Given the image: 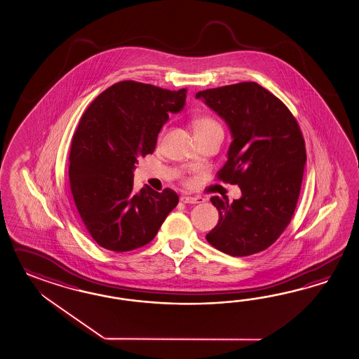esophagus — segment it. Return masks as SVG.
Returning <instances> with one entry per match:
<instances>
[{"mask_svg": "<svg viewBox=\"0 0 359 359\" xmlns=\"http://www.w3.org/2000/svg\"><path fill=\"white\" fill-rule=\"evenodd\" d=\"M180 201L184 202V203H202V202L205 201L202 197H191V196H182L180 197Z\"/></svg>", "mask_w": 359, "mask_h": 359, "instance_id": "obj_1", "label": "esophagus"}]
</instances>
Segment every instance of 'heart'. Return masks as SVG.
Instances as JSON below:
<instances>
[{
  "mask_svg": "<svg viewBox=\"0 0 359 359\" xmlns=\"http://www.w3.org/2000/svg\"><path fill=\"white\" fill-rule=\"evenodd\" d=\"M193 127H194V132L196 136L197 135H205L209 132L217 131V130H222L220 124H219L215 119H212L210 116H198L194 119L193 122Z\"/></svg>",
  "mask_w": 359,
  "mask_h": 359,
  "instance_id": "heart-1",
  "label": "heart"
}]
</instances>
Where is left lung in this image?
<instances>
[{
  "label": "left lung",
  "instance_id": "left-lung-1",
  "mask_svg": "<svg viewBox=\"0 0 359 359\" xmlns=\"http://www.w3.org/2000/svg\"><path fill=\"white\" fill-rule=\"evenodd\" d=\"M196 98L227 123L232 142L218 179L241 189L232 203L211 197L219 222L206 240L232 257L259 253L279 238L297 205L306 163L299 126L278 97L254 81L201 90Z\"/></svg>",
  "mask_w": 359,
  "mask_h": 359
}]
</instances>
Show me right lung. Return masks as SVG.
<instances>
[{
  "mask_svg": "<svg viewBox=\"0 0 359 359\" xmlns=\"http://www.w3.org/2000/svg\"><path fill=\"white\" fill-rule=\"evenodd\" d=\"M185 98L184 88L126 80L104 90L81 116L71 144V193L88 232L107 250L148 244L177 205L172 189H132L137 158L154 151L168 113L183 110Z\"/></svg>",
  "mask_w": 359,
  "mask_h": 359,
  "instance_id": "right-lung-1",
  "label": "right lung"
}]
</instances>
